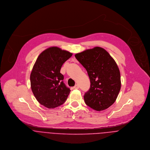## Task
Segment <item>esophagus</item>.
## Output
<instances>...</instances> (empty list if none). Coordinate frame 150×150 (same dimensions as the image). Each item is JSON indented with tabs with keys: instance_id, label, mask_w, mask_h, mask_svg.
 I'll return each instance as SVG.
<instances>
[{
	"instance_id": "1",
	"label": "esophagus",
	"mask_w": 150,
	"mask_h": 150,
	"mask_svg": "<svg viewBox=\"0 0 150 150\" xmlns=\"http://www.w3.org/2000/svg\"><path fill=\"white\" fill-rule=\"evenodd\" d=\"M74 88H75V89H79V85H78V84L75 85V86H74Z\"/></svg>"
}]
</instances>
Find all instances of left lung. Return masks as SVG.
Masks as SVG:
<instances>
[{
	"mask_svg": "<svg viewBox=\"0 0 150 150\" xmlns=\"http://www.w3.org/2000/svg\"><path fill=\"white\" fill-rule=\"evenodd\" d=\"M87 71L90 88L84 96L86 104L100 111L116 100L121 88L120 72L117 63L103 48L95 47L75 54Z\"/></svg>",
	"mask_w": 150,
	"mask_h": 150,
	"instance_id": "obj_1",
	"label": "left lung"
}]
</instances>
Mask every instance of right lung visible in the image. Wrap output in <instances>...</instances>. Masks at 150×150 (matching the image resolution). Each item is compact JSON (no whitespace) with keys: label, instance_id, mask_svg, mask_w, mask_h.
I'll return each instance as SVG.
<instances>
[{"label":"right lung","instance_id":"add662e5","mask_svg":"<svg viewBox=\"0 0 150 150\" xmlns=\"http://www.w3.org/2000/svg\"><path fill=\"white\" fill-rule=\"evenodd\" d=\"M72 54L51 47L40 54L33 66L30 77L32 92L39 103L48 108L63 104L70 92L63 82L60 69Z\"/></svg>","mask_w":150,"mask_h":150}]
</instances>
